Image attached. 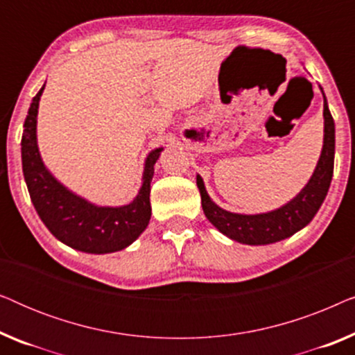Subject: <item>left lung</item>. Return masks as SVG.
<instances>
[{
    "instance_id": "obj_1",
    "label": "left lung",
    "mask_w": 355,
    "mask_h": 355,
    "mask_svg": "<svg viewBox=\"0 0 355 355\" xmlns=\"http://www.w3.org/2000/svg\"><path fill=\"white\" fill-rule=\"evenodd\" d=\"M323 118H324V137L323 150L320 155L318 164L302 191L289 203L278 210L260 213V215H239L223 210L211 202L203 186L200 176H197V187L200 191L202 208L208 221L221 231L223 234L231 237L232 241L249 245H265L283 241L286 237L307 226L318 208L327 197L329 184L333 178L334 168V121L328 110L327 98L323 94Z\"/></svg>"
}]
</instances>
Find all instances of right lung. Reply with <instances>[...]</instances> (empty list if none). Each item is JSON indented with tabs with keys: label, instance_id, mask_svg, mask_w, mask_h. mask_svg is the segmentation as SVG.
Here are the masks:
<instances>
[{
	"label": "right lung",
	"instance_id": "1",
	"mask_svg": "<svg viewBox=\"0 0 355 355\" xmlns=\"http://www.w3.org/2000/svg\"><path fill=\"white\" fill-rule=\"evenodd\" d=\"M33 96L22 134V171L32 203L62 244L87 254H110L132 244L148 226L152 216L150 182L155 163L163 148L153 150L145 159L144 184L137 197L124 207H96L58 182L45 168L37 147V113L42 92Z\"/></svg>",
	"mask_w": 355,
	"mask_h": 355
}]
</instances>
